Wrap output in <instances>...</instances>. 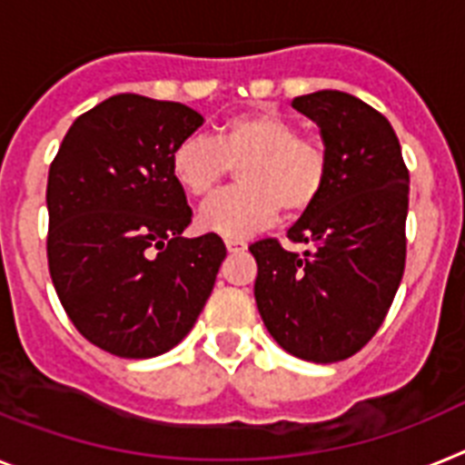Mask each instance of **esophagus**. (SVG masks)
Instances as JSON below:
<instances>
[{
  "label": "esophagus",
  "mask_w": 465,
  "mask_h": 465,
  "mask_svg": "<svg viewBox=\"0 0 465 465\" xmlns=\"http://www.w3.org/2000/svg\"><path fill=\"white\" fill-rule=\"evenodd\" d=\"M248 245H245V241H239V239H226V251L232 252V255H236V252H243Z\"/></svg>",
  "instance_id": "esophagus-1"
}]
</instances>
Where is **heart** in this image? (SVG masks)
Returning a JSON list of instances; mask_svg holds the SVG:
<instances>
[{"instance_id": "obj_1", "label": "heart", "mask_w": 465, "mask_h": 465, "mask_svg": "<svg viewBox=\"0 0 465 465\" xmlns=\"http://www.w3.org/2000/svg\"><path fill=\"white\" fill-rule=\"evenodd\" d=\"M239 168V189L210 198L201 208V229L224 239H245L283 213L300 217L323 196L331 153L323 139L300 134L295 120L274 111H245L214 130V142L186 136L170 155V173L193 198L210 196Z\"/></svg>"}]
</instances>
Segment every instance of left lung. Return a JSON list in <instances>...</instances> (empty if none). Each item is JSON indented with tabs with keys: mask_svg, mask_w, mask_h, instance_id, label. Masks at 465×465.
Masks as SVG:
<instances>
[{
	"mask_svg": "<svg viewBox=\"0 0 465 465\" xmlns=\"http://www.w3.org/2000/svg\"><path fill=\"white\" fill-rule=\"evenodd\" d=\"M319 124L331 153L323 196L288 229L302 252L257 241L255 302L292 357L333 364L371 341L407 262L409 170L392 124L352 94L322 89L292 99Z\"/></svg>",
	"mask_w": 465,
	"mask_h": 465,
	"instance_id": "obj_1",
	"label": "left lung"
}]
</instances>
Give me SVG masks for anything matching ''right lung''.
Wrapping results in <instances>:
<instances>
[{
	"mask_svg": "<svg viewBox=\"0 0 465 465\" xmlns=\"http://www.w3.org/2000/svg\"><path fill=\"white\" fill-rule=\"evenodd\" d=\"M201 124L184 104L118 94L70 124L49 167L54 288L73 326L115 357L184 341L226 257L217 233L182 236L191 208L170 155Z\"/></svg>",
	"mask_w": 465,
	"mask_h": 465,
	"instance_id": "obj_1",
	"label": "right lung"
}]
</instances>
